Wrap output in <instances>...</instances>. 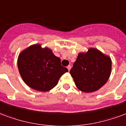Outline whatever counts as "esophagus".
Masks as SVG:
<instances>
[{"label":"esophagus","mask_w":126,"mask_h":126,"mask_svg":"<svg viewBox=\"0 0 126 126\" xmlns=\"http://www.w3.org/2000/svg\"><path fill=\"white\" fill-rule=\"evenodd\" d=\"M67 68H68V71H70V69H71V66H70V65H68V66H67Z\"/></svg>","instance_id":"obj_1"}]
</instances>
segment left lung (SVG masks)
<instances>
[{"label": "left lung", "instance_id": "left-lung-1", "mask_svg": "<svg viewBox=\"0 0 126 126\" xmlns=\"http://www.w3.org/2000/svg\"><path fill=\"white\" fill-rule=\"evenodd\" d=\"M111 72V60L96 48L79 53L70 74L77 87L84 93L99 90L109 79Z\"/></svg>", "mask_w": 126, "mask_h": 126}]
</instances>
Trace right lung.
Masks as SVG:
<instances>
[{
    "label": "right lung",
    "mask_w": 126,
    "mask_h": 126,
    "mask_svg": "<svg viewBox=\"0 0 126 126\" xmlns=\"http://www.w3.org/2000/svg\"><path fill=\"white\" fill-rule=\"evenodd\" d=\"M17 65L25 83L38 91L46 92L56 87L62 74L68 70L52 49L34 44L19 55Z\"/></svg>",
    "instance_id": "1"
}]
</instances>
